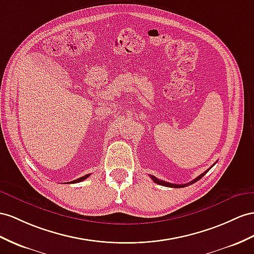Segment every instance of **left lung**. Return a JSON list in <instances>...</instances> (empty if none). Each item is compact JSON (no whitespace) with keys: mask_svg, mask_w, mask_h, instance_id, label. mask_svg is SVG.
Here are the masks:
<instances>
[{"mask_svg":"<svg viewBox=\"0 0 254 254\" xmlns=\"http://www.w3.org/2000/svg\"><path fill=\"white\" fill-rule=\"evenodd\" d=\"M209 171V170H207L205 173H203V174H200L199 176L197 177V178H195L194 180H192L191 183H189V184H185V185H175V184H170V183H166V181H163V180H160V179H158L157 177H154V176H151L150 175V177H151V179L154 181L155 184H158V185H161V186H165V187H170V188H184V187H187V186H190V185H192V184H194V183H196L197 180H199L201 177L204 176V175Z\"/></svg>","mask_w":254,"mask_h":254,"instance_id":"obj_1","label":"left lung"}]
</instances>
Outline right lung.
I'll list each match as a JSON object with an SVG mask.
<instances>
[{"label":"right lung","instance_id":"add662e5","mask_svg":"<svg viewBox=\"0 0 254 254\" xmlns=\"http://www.w3.org/2000/svg\"><path fill=\"white\" fill-rule=\"evenodd\" d=\"M90 176V174H88V175H86V176H82V177H80V178H78V179H76V180H74V181H70L69 184H75V183H80V181H82V180H84V179H87L88 177Z\"/></svg>","mask_w":254,"mask_h":254}]
</instances>
